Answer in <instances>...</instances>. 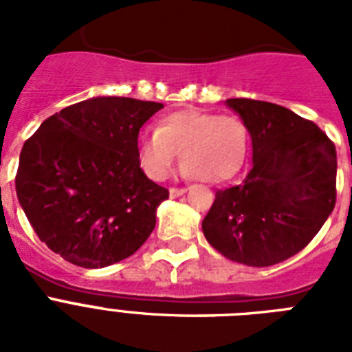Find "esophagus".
<instances>
[{
	"label": "esophagus",
	"instance_id": "34e87169",
	"mask_svg": "<svg viewBox=\"0 0 352 352\" xmlns=\"http://www.w3.org/2000/svg\"><path fill=\"white\" fill-rule=\"evenodd\" d=\"M182 193H186V188H170V197H179Z\"/></svg>",
	"mask_w": 352,
	"mask_h": 352
}]
</instances>
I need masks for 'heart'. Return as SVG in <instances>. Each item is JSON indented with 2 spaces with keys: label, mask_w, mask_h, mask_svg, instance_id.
Segmentation results:
<instances>
[{
  "label": "heart",
  "mask_w": 352,
  "mask_h": 352,
  "mask_svg": "<svg viewBox=\"0 0 352 352\" xmlns=\"http://www.w3.org/2000/svg\"><path fill=\"white\" fill-rule=\"evenodd\" d=\"M248 151V129L234 115L181 109L160 118L157 131L137 138V160L153 181L170 173L181 153L184 177L203 182L228 181L241 170Z\"/></svg>",
  "instance_id": "b5f03b06"
}]
</instances>
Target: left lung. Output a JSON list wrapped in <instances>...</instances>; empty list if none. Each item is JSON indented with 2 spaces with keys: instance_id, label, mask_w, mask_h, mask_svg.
<instances>
[{
  "instance_id": "8db88e82",
  "label": "left lung",
  "mask_w": 352,
  "mask_h": 352,
  "mask_svg": "<svg viewBox=\"0 0 352 352\" xmlns=\"http://www.w3.org/2000/svg\"><path fill=\"white\" fill-rule=\"evenodd\" d=\"M252 138V170L217 190L203 221L215 250L248 267H270L303 250L336 204V149L287 107L228 98Z\"/></svg>"
}]
</instances>
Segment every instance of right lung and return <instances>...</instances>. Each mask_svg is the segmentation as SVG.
I'll return each mask as SVG.
<instances>
[{
	"label": "right lung",
	"mask_w": 352,
	"mask_h": 352,
	"mask_svg": "<svg viewBox=\"0 0 352 352\" xmlns=\"http://www.w3.org/2000/svg\"><path fill=\"white\" fill-rule=\"evenodd\" d=\"M162 104L96 96L41 122L19 155L16 193L40 241L65 261L104 268L133 256L170 197L137 160L140 127Z\"/></svg>",
	"instance_id": "obj_1"
}]
</instances>
